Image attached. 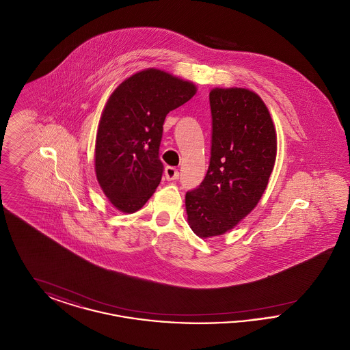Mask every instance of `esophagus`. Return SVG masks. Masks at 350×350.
<instances>
[{
  "mask_svg": "<svg viewBox=\"0 0 350 350\" xmlns=\"http://www.w3.org/2000/svg\"><path fill=\"white\" fill-rule=\"evenodd\" d=\"M178 177H180V173H178V170L176 167H165V178H167V181H174Z\"/></svg>",
  "mask_w": 350,
  "mask_h": 350,
  "instance_id": "obj_1",
  "label": "esophagus"
}]
</instances>
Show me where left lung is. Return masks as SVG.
I'll return each mask as SVG.
<instances>
[{
	"instance_id": "8db88e82",
	"label": "left lung",
	"mask_w": 350,
	"mask_h": 350,
	"mask_svg": "<svg viewBox=\"0 0 350 350\" xmlns=\"http://www.w3.org/2000/svg\"><path fill=\"white\" fill-rule=\"evenodd\" d=\"M211 157L200 186L186 193L187 221L202 239L232 230L257 206L277 154L267 105L244 88L210 92Z\"/></svg>"
}]
</instances>
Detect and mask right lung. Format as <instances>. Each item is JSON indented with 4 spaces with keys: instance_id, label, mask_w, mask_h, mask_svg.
I'll use <instances>...</instances> for the list:
<instances>
[{
    "instance_id": "obj_1",
    "label": "right lung",
    "mask_w": 350,
    "mask_h": 350,
    "mask_svg": "<svg viewBox=\"0 0 350 350\" xmlns=\"http://www.w3.org/2000/svg\"><path fill=\"white\" fill-rule=\"evenodd\" d=\"M197 86L148 68L113 92L100 116L94 165L102 191L119 211L133 214L161 181L159 157L167 113L186 103Z\"/></svg>"
}]
</instances>
